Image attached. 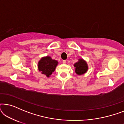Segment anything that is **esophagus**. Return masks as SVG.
<instances>
[{"label": "esophagus", "mask_w": 124, "mask_h": 124, "mask_svg": "<svg viewBox=\"0 0 124 124\" xmlns=\"http://www.w3.org/2000/svg\"><path fill=\"white\" fill-rule=\"evenodd\" d=\"M66 62H66L65 60H62V63H63V64H66Z\"/></svg>", "instance_id": "1"}]
</instances>
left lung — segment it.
<instances>
[{"label": "left lung", "instance_id": "8db88e82", "mask_svg": "<svg viewBox=\"0 0 124 124\" xmlns=\"http://www.w3.org/2000/svg\"><path fill=\"white\" fill-rule=\"evenodd\" d=\"M74 66L76 68V73L78 75L84 74L88 69L87 64L82 59H79L78 62L74 64Z\"/></svg>", "mask_w": 124, "mask_h": 124}]
</instances>
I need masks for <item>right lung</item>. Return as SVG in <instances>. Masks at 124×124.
Here are the masks:
<instances>
[{
	"label": "right lung",
	"instance_id": "1",
	"mask_svg": "<svg viewBox=\"0 0 124 124\" xmlns=\"http://www.w3.org/2000/svg\"><path fill=\"white\" fill-rule=\"evenodd\" d=\"M57 63L56 60H52L50 56L43 57L38 62V69L42 74L49 77L54 72Z\"/></svg>",
	"mask_w": 124,
	"mask_h": 124
}]
</instances>
